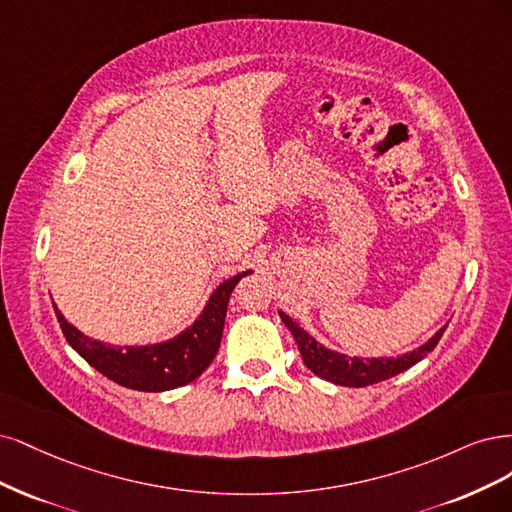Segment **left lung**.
Segmentation results:
<instances>
[{
    "label": "left lung",
    "instance_id": "1",
    "mask_svg": "<svg viewBox=\"0 0 512 512\" xmlns=\"http://www.w3.org/2000/svg\"><path fill=\"white\" fill-rule=\"evenodd\" d=\"M278 315L289 327V332L293 334L295 342H298V349L302 353L306 368L312 374L325 378V381L334 383V385H342V387L374 385V383L387 381V378L408 370L410 366H415L417 361H421L427 353L434 351V346L442 338L444 329H447V325L440 327L430 340L410 353H404L398 357H366L364 359V357H349L344 353L327 349V346L317 342V338H312L306 329H302L298 325V321H293L287 312L278 310Z\"/></svg>",
    "mask_w": 512,
    "mask_h": 512
}]
</instances>
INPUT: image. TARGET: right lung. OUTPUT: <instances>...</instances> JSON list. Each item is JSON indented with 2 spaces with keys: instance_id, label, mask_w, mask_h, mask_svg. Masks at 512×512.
<instances>
[{
  "instance_id": "1",
  "label": "right lung",
  "mask_w": 512,
  "mask_h": 512,
  "mask_svg": "<svg viewBox=\"0 0 512 512\" xmlns=\"http://www.w3.org/2000/svg\"><path fill=\"white\" fill-rule=\"evenodd\" d=\"M251 272L246 270L223 280L189 327L155 344L114 346L93 340L65 321L55 302L53 306L65 340L91 368L127 389L168 391L195 381L210 366L221 344L229 295L240 278Z\"/></svg>"
}]
</instances>
